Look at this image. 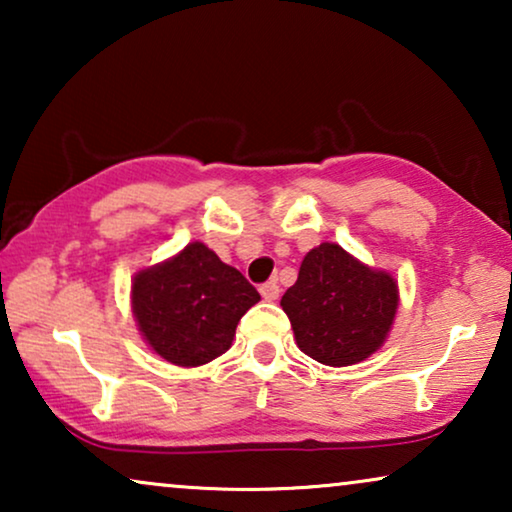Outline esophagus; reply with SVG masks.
<instances>
[{"label": "esophagus", "mask_w": 512, "mask_h": 512, "mask_svg": "<svg viewBox=\"0 0 512 512\" xmlns=\"http://www.w3.org/2000/svg\"><path fill=\"white\" fill-rule=\"evenodd\" d=\"M261 296H263V300H268V303H272V300L279 298V284L275 282V279H270V282L261 284Z\"/></svg>", "instance_id": "obj_1"}]
</instances>
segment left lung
Segmentation results:
<instances>
[{
  "instance_id": "left-lung-1",
  "label": "left lung",
  "mask_w": 512,
  "mask_h": 512,
  "mask_svg": "<svg viewBox=\"0 0 512 512\" xmlns=\"http://www.w3.org/2000/svg\"><path fill=\"white\" fill-rule=\"evenodd\" d=\"M300 352L324 366L366 361L384 345L398 310V284L340 244L324 242L300 263L296 284L282 296Z\"/></svg>"
}]
</instances>
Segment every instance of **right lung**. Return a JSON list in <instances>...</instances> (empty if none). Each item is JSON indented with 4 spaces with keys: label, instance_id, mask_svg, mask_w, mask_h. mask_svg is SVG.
I'll use <instances>...</instances> for the list:
<instances>
[{
    "label": "right lung",
    "instance_id": "add662e5",
    "mask_svg": "<svg viewBox=\"0 0 512 512\" xmlns=\"http://www.w3.org/2000/svg\"><path fill=\"white\" fill-rule=\"evenodd\" d=\"M258 300L242 272L202 242H191L132 279V314L146 345L184 368L228 352L237 324Z\"/></svg>",
    "mask_w": 512,
    "mask_h": 512
}]
</instances>
